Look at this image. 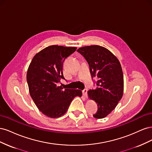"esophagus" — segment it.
<instances>
[{
  "label": "esophagus",
  "mask_w": 152,
  "mask_h": 152,
  "mask_svg": "<svg viewBox=\"0 0 152 152\" xmlns=\"http://www.w3.org/2000/svg\"><path fill=\"white\" fill-rule=\"evenodd\" d=\"M82 93H83V95L86 97H87V89H84L83 91H82Z\"/></svg>",
  "instance_id": "1"
}]
</instances>
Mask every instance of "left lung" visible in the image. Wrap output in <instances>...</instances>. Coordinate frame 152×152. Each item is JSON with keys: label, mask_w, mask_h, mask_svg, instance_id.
Here are the masks:
<instances>
[{"label": "left lung", "mask_w": 152, "mask_h": 152, "mask_svg": "<svg viewBox=\"0 0 152 152\" xmlns=\"http://www.w3.org/2000/svg\"><path fill=\"white\" fill-rule=\"evenodd\" d=\"M77 52L88 63L92 79L96 78L95 89H90L89 98L94 99L98 110L93 117L103 118L116 107L123 96L124 75L121 63L109 50L94 45L78 49Z\"/></svg>", "instance_id": "obj_1"}]
</instances>
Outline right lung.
Masks as SVG:
<instances>
[{"mask_svg":"<svg viewBox=\"0 0 152 152\" xmlns=\"http://www.w3.org/2000/svg\"><path fill=\"white\" fill-rule=\"evenodd\" d=\"M76 49L50 45L36 54L30 64L26 80L30 96L40 111L49 117L62 116L73 98L82 96L80 90L64 89L58 86L61 79H65L63 74L64 60Z\"/></svg>","mask_w":152,"mask_h":152,"instance_id":"obj_1","label":"right lung"}]
</instances>
